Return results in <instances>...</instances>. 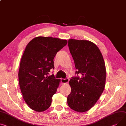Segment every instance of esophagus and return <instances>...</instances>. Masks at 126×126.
Masks as SVG:
<instances>
[{"instance_id":"1","label":"esophagus","mask_w":126,"mask_h":126,"mask_svg":"<svg viewBox=\"0 0 126 126\" xmlns=\"http://www.w3.org/2000/svg\"><path fill=\"white\" fill-rule=\"evenodd\" d=\"M69 81V79H61V81L62 83H64V84H65V83H68Z\"/></svg>"}]
</instances>
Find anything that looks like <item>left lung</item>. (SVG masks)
<instances>
[{
  "label": "left lung",
  "mask_w": 126,
  "mask_h": 126,
  "mask_svg": "<svg viewBox=\"0 0 126 126\" xmlns=\"http://www.w3.org/2000/svg\"><path fill=\"white\" fill-rule=\"evenodd\" d=\"M68 47L73 59L75 73L79 77L69 81L71 91L67 103L75 111H87L103 93L106 81V68L102 55L93 43L86 40L69 39Z\"/></svg>",
  "instance_id": "left-lung-1"
}]
</instances>
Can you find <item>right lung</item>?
Listing matches in <instances>:
<instances>
[{
	"label": "right lung",
	"instance_id": "right-lung-1",
	"mask_svg": "<svg viewBox=\"0 0 126 126\" xmlns=\"http://www.w3.org/2000/svg\"><path fill=\"white\" fill-rule=\"evenodd\" d=\"M67 44L65 39L38 36L25 48L20 62L19 81L23 99L32 110L44 111L51 106L60 79L48 74L54 69L56 54Z\"/></svg>",
	"mask_w": 126,
	"mask_h": 126
}]
</instances>
